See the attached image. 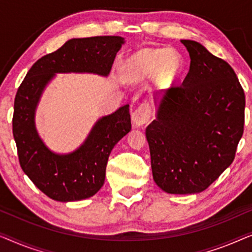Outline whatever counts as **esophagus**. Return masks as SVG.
I'll use <instances>...</instances> for the list:
<instances>
[{
	"label": "esophagus",
	"mask_w": 252,
	"mask_h": 252,
	"mask_svg": "<svg viewBox=\"0 0 252 252\" xmlns=\"http://www.w3.org/2000/svg\"><path fill=\"white\" fill-rule=\"evenodd\" d=\"M151 108L148 104H141L132 113V122L136 126H141L150 121Z\"/></svg>",
	"instance_id": "34e87169"
}]
</instances>
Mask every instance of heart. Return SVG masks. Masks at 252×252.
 I'll return each instance as SVG.
<instances>
[{"instance_id": "heart-1", "label": "heart", "mask_w": 252, "mask_h": 252, "mask_svg": "<svg viewBox=\"0 0 252 252\" xmlns=\"http://www.w3.org/2000/svg\"><path fill=\"white\" fill-rule=\"evenodd\" d=\"M183 62L178 52L168 49H147L126 62V70L146 77L154 76L158 84H171L178 79Z\"/></svg>"}]
</instances>
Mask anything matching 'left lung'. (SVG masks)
<instances>
[{"label": "left lung", "instance_id": "1", "mask_svg": "<svg viewBox=\"0 0 252 252\" xmlns=\"http://www.w3.org/2000/svg\"><path fill=\"white\" fill-rule=\"evenodd\" d=\"M180 42L189 54V72L182 86L154 94L157 119L146 138L157 185L169 194H196L232 164L246 97L225 60L198 42Z\"/></svg>", "mask_w": 252, "mask_h": 252}]
</instances>
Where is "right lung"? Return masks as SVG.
Listing matches in <instances>:
<instances>
[{
  "label": "right lung",
  "mask_w": 252,
  "mask_h": 252,
  "mask_svg": "<svg viewBox=\"0 0 252 252\" xmlns=\"http://www.w3.org/2000/svg\"><path fill=\"white\" fill-rule=\"evenodd\" d=\"M125 38L94 36L68 40L31 67L15 98L13 137L19 163L34 185L52 200L80 201L94 196L105 183L106 165L116 144L131 130L129 105L102 116L79 148L52 152L38 136L35 112L45 87L58 73L107 76Z\"/></svg>",
  "instance_id": "add662e5"
}]
</instances>
